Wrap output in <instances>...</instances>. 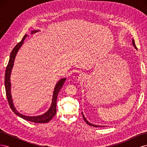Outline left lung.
Returning <instances> with one entry per match:
<instances>
[{"instance_id": "1", "label": "left lung", "mask_w": 147, "mask_h": 147, "mask_svg": "<svg viewBox=\"0 0 147 147\" xmlns=\"http://www.w3.org/2000/svg\"><path fill=\"white\" fill-rule=\"evenodd\" d=\"M132 43H133V45H134V47L137 49V47H136V45H135V42H134V40H132ZM82 115H83V119L84 120V121H85V122L88 124V125H90V126H93V127H104V126H97V125H94V124H93L90 123V122H88V121H87V119L85 118V117H84V115H83V113H82Z\"/></svg>"}]
</instances>
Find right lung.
I'll use <instances>...</instances> for the list:
<instances>
[{"label":"right lung","instance_id":"right-lung-1","mask_svg":"<svg viewBox=\"0 0 147 147\" xmlns=\"http://www.w3.org/2000/svg\"><path fill=\"white\" fill-rule=\"evenodd\" d=\"M37 31L38 30H33L31 34H34L35 32H37ZM27 36H28V35H25L23 37V39L21 40V41L17 44V45L14 47V48L13 49V50L11 52L9 61H8V63L7 64L6 71H5V87L6 95H7V100L8 102V104H9L11 109L12 110L13 112L18 115V116H19L20 117L22 118L25 120H27V121H31L33 123H48L50 121V120L53 117H54V116L56 115L57 97V96H58L59 91L61 90V89L63 88V86L64 85L66 78L61 79L58 82V83L56 84V85L55 88V90H54V92H53V100H52L51 107L45 113H44L42 115H40V116H37V117H28V116H25V115H23L22 114H20V113L17 112L15 108L14 105H13V101L11 99V92H10L11 83H10V78L11 69L13 68V63H14L15 58V56L17 54V52H18V51L19 49L20 48V47L22 46V45L23 44L24 40Z\"/></svg>","mask_w":147,"mask_h":147}]
</instances>
